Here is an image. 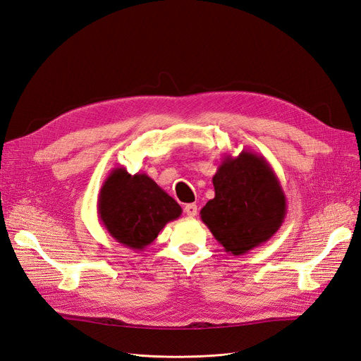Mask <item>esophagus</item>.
Returning <instances> with one entry per match:
<instances>
[{
  "label": "esophagus",
  "mask_w": 361,
  "mask_h": 361,
  "mask_svg": "<svg viewBox=\"0 0 361 361\" xmlns=\"http://www.w3.org/2000/svg\"><path fill=\"white\" fill-rule=\"evenodd\" d=\"M183 210H185V214L188 215V216H195V215H197V204H195V203L186 204Z\"/></svg>",
  "instance_id": "obj_1"
}]
</instances>
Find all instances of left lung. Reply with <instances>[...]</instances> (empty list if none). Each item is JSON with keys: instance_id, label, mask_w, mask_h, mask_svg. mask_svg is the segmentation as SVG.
Segmentation results:
<instances>
[{"instance_id": "left-lung-1", "label": "left lung", "mask_w": 361, "mask_h": 361, "mask_svg": "<svg viewBox=\"0 0 361 361\" xmlns=\"http://www.w3.org/2000/svg\"><path fill=\"white\" fill-rule=\"evenodd\" d=\"M215 197L202 221L226 252L243 255L266 243L287 215V198L264 157L243 151L227 155L212 178Z\"/></svg>"}]
</instances>
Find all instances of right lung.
Here are the masks:
<instances>
[{"label": "right lung", "mask_w": 361, "mask_h": 361, "mask_svg": "<svg viewBox=\"0 0 361 361\" xmlns=\"http://www.w3.org/2000/svg\"><path fill=\"white\" fill-rule=\"evenodd\" d=\"M182 207L145 173L126 167L110 171L98 195V218L118 243L134 251L151 245L166 224L180 216Z\"/></svg>", "instance_id": "obj_1"}]
</instances>
